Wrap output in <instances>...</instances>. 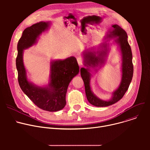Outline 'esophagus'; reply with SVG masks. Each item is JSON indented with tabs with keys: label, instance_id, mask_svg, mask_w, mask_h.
Returning <instances> with one entry per match:
<instances>
[{
	"label": "esophagus",
	"instance_id": "1",
	"mask_svg": "<svg viewBox=\"0 0 150 150\" xmlns=\"http://www.w3.org/2000/svg\"><path fill=\"white\" fill-rule=\"evenodd\" d=\"M77 62H78V65L80 66V67H81L82 66V59L81 58V57H78L77 58Z\"/></svg>",
	"mask_w": 150,
	"mask_h": 150
}]
</instances>
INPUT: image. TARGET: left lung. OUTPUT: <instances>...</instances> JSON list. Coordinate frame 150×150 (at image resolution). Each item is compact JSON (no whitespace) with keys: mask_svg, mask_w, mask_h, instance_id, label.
Returning <instances> with one entry per match:
<instances>
[{"mask_svg":"<svg viewBox=\"0 0 150 150\" xmlns=\"http://www.w3.org/2000/svg\"><path fill=\"white\" fill-rule=\"evenodd\" d=\"M112 27L113 28L104 37L102 42L98 46L85 50L81 54L83 65L85 67L81 68V75L83 81L85 94L89 103L96 107L109 106L119 101L129 88L133 77L132 53L127 41V35L117 24H113ZM113 38H114L113 43L119 48L122 77L118 87L112 93L111 98L103 100L98 98L92 91L91 79L93 75L104 66L111 49L108 41Z\"/></svg>","mask_w":150,"mask_h":150,"instance_id":"8db88e82","label":"left lung"}]
</instances>
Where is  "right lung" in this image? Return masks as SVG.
<instances>
[{
    "label": "right lung",
    "mask_w": 150,
    "mask_h": 150,
    "mask_svg": "<svg viewBox=\"0 0 150 150\" xmlns=\"http://www.w3.org/2000/svg\"><path fill=\"white\" fill-rule=\"evenodd\" d=\"M51 24L50 21H41L24 30L17 45L16 67L19 86L24 94L39 108L57 112L65 108L69 84L79 72L76 59L71 56L63 60H52L49 82L41 86L28 78L23 59L24 50L36 45L40 35L50 29Z\"/></svg>",
    "instance_id": "obj_1"
}]
</instances>
